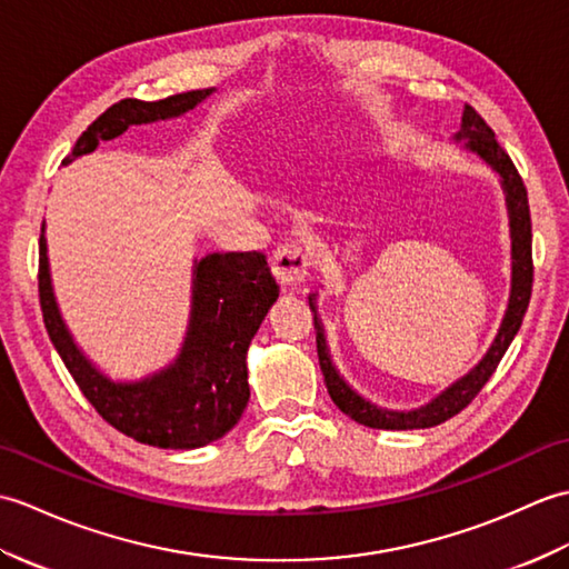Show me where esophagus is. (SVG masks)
I'll return each mask as SVG.
<instances>
[{
	"instance_id": "esophagus-1",
	"label": "esophagus",
	"mask_w": 569,
	"mask_h": 569,
	"mask_svg": "<svg viewBox=\"0 0 569 569\" xmlns=\"http://www.w3.org/2000/svg\"><path fill=\"white\" fill-rule=\"evenodd\" d=\"M270 268H272V274L277 277V282H280L284 289L297 287L307 280L309 256L299 246H282L272 252Z\"/></svg>"
}]
</instances>
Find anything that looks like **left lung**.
<instances>
[{"instance_id":"8db88e82","label":"left lung","mask_w":569,"mask_h":569,"mask_svg":"<svg viewBox=\"0 0 569 569\" xmlns=\"http://www.w3.org/2000/svg\"><path fill=\"white\" fill-rule=\"evenodd\" d=\"M452 141L460 143L467 153L477 156L485 166L497 174L499 184L503 189V201H507L509 213V236H511V292L509 305L503 311V319L499 331L491 340V346L470 372L458 377L456 382L448 385L440 395L431 401L421 403L416 409H387L365 399L360 391L352 389L343 375L331 360V350L326 343V331L319 319L317 297L309 295V307L313 311V328H317V350H319V365L323 372V380L328 387L336 407L350 416L352 421L370 428H382V431H413V428H431L443 423L452 416L460 413L467 403H470L479 389L487 385V380L495 375L503 352L511 346L513 336L519 333L523 313L531 301V287H533V258H531V211H528V194L521 174L516 172L511 158L503 153V148L497 143L495 131L489 129L485 119L472 107L462 109V123L460 131L452 136Z\"/></svg>"}]
</instances>
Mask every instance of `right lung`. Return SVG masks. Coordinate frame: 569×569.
Masks as SVG:
<instances>
[{
	"label": "right lung",
	"instance_id": "right-lung-1",
	"mask_svg": "<svg viewBox=\"0 0 569 569\" xmlns=\"http://www.w3.org/2000/svg\"><path fill=\"white\" fill-rule=\"evenodd\" d=\"M213 92L209 87L160 102L121 99L78 138L62 166L94 153L99 143L113 141L129 126L184 117ZM38 248V292L48 336L107 423L138 443L166 450L209 446L231 431L250 399L246 365L250 340L280 297L262 252H209L201 260L194 258L192 305L178 358L141 380H113L90 360L62 319L50 277L46 223Z\"/></svg>",
	"mask_w": 569,
	"mask_h": 569
}]
</instances>
